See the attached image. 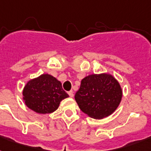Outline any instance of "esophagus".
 I'll return each instance as SVG.
<instances>
[{
  "label": "esophagus",
  "instance_id": "obj_1",
  "mask_svg": "<svg viewBox=\"0 0 151 151\" xmlns=\"http://www.w3.org/2000/svg\"><path fill=\"white\" fill-rule=\"evenodd\" d=\"M68 94H69V96H70V97H73V91H72V90H71V91H69Z\"/></svg>",
  "mask_w": 151,
  "mask_h": 151
}]
</instances>
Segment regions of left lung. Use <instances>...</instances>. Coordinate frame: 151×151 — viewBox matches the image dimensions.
Returning a JSON list of instances; mask_svg holds the SVG:
<instances>
[{"instance_id": "obj_1", "label": "left lung", "mask_w": 151, "mask_h": 151, "mask_svg": "<svg viewBox=\"0 0 151 151\" xmlns=\"http://www.w3.org/2000/svg\"><path fill=\"white\" fill-rule=\"evenodd\" d=\"M74 97L82 112L96 119H102L117 109L122 100V91L113 76L92 74L82 79Z\"/></svg>"}]
</instances>
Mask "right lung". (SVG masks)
Masks as SVG:
<instances>
[{"label": "right lung", "instance_id": "add662e5", "mask_svg": "<svg viewBox=\"0 0 151 151\" xmlns=\"http://www.w3.org/2000/svg\"><path fill=\"white\" fill-rule=\"evenodd\" d=\"M26 105L38 114H49L59 107L63 99L69 97L60 81L49 74H42L29 81L23 89Z\"/></svg>", "mask_w": 151, "mask_h": 151}]
</instances>
